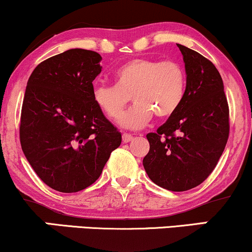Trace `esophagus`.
Here are the masks:
<instances>
[{
	"instance_id": "esophagus-1",
	"label": "esophagus",
	"mask_w": 252,
	"mask_h": 252,
	"mask_svg": "<svg viewBox=\"0 0 252 252\" xmlns=\"http://www.w3.org/2000/svg\"><path fill=\"white\" fill-rule=\"evenodd\" d=\"M132 135H130V134H126V132H124V134L122 135V140H123V142L124 143H128V142H130V141H132Z\"/></svg>"
}]
</instances>
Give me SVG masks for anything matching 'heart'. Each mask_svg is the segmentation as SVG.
I'll return each mask as SVG.
<instances>
[{
    "label": "heart",
    "mask_w": 252,
    "mask_h": 252,
    "mask_svg": "<svg viewBox=\"0 0 252 252\" xmlns=\"http://www.w3.org/2000/svg\"><path fill=\"white\" fill-rule=\"evenodd\" d=\"M187 74L174 60L160 62L136 58L115 72V85L94 86V102L109 120L116 121L131 97L134 106L120 120L126 129H141L153 115L167 118L174 115L184 102Z\"/></svg>",
    "instance_id": "heart-1"
}]
</instances>
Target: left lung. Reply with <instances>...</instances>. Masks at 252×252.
Here are the masks:
<instances>
[{
	"label": "left lung",
	"instance_id": "1",
	"mask_svg": "<svg viewBox=\"0 0 252 252\" xmlns=\"http://www.w3.org/2000/svg\"><path fill=\"white\" fill-rule=\"evenodd\" d=\"M187 88L184 102L156 132H149L143 167L158 186L184 192L200 185L216 168L226 146L230 124L224 84L216 66L179 45Z\"/></svg>",
	"mask_w": 252,
	"mask_h": 252
}]
</instances>
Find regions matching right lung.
<instances>
[{"label": "right lung", "instance_id": "add662e5", "mask_svg": "<svg viewBox=\"0 0 252 252\" xmlns=\"http://www.w3.org/2000/svg\"><path fill=\"white\" fill-rule=\"evenodd\" d=\"M100 60L97 52L72 48L40 63L28 79L20 142L36 175L58 192L91 186L122 142L92 97Z\"/></svg>", "mask_w": 252, "mask_h": 252}]
</instances>
